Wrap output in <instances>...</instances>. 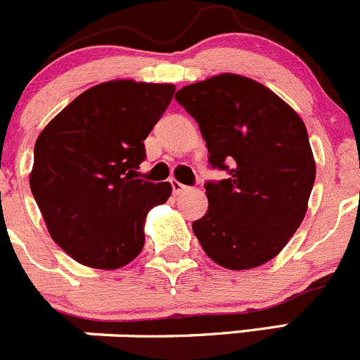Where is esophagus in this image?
I'll return each instance as SVG.
<instances>
[{
	"mask_svg": "<svg viewBox=\"0 0 360 360\" xmlns=\"http://www.w3.org/2000/svg\"><path fill=\"white\" fill-rule=\"evenodd\" d=\"M169 184H172V187H173V192H175V194H180V192H184L185 188H187V187H185L184 184H180V181H179V180H175V179H173V180H169Z\"/></svg>",
	"mask_w": 360,
	"mask_h": 360,
	"instance_id": "esophagus-1",
	"label": "esophagus"
}]
</instances>
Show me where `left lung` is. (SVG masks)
Listing matches in <instances>:
<instances>
[{
  "label": "left lung",
  "instance_id": "1",
  "mask_svg": "<svg viewBox=\"0 0 360 360\" xmlns=\"http://www.w3.org/2000/svg\"><path fill=\"white\" fill-rule=\"evenodd\" d=\"M175 99L199 124L212 168L229 172L205 184L195 238L222 268L266 264L301 226L315 184L304 122L275 92L234 73L185 85Z\"/></svg>",
  "mask_w": 360,
  "mask_h": 360
}]
</instances>
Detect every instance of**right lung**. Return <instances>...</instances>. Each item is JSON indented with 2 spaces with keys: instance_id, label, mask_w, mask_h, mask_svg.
I'll return each instance as SVG.
<instances>
[{
  "instance_id": "add662e5",
  "label": "right lung",
  "mask_w": 360,
  "mask_h": 360,
  "mask_svg": "<svg viewBox=\"0 0 360 360\" xmlns=\"http://www.w3.org/2000/svg\"><path fill=\"white\" fill-rule=\"evenodd\" d=\"M173 94V84L105 82L38 136L31 192L52 240L80 264L119 269L143 248L147 213L168 201L172 185L136 179V169Z\"/></svg>"
}]
</instances>
